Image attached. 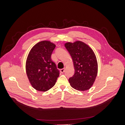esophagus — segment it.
I'll use <instances>...</instances> for the list:
<instances>
[{
	"mask_svg": "<svg viewBox=\"0 0 125 125\" xmlns=\"http://www.w3.org/2000/svg\"><path fill=\"white\" fill-rule=\"evenodd\" d=\"M64 71H65V68H62V69H60V72L61 73H63Z\"/></svg>",
	"mask_w": 125,
	"mask_h": 125,
	"instance_id": "esophagus-1",
	"label": "esophagus"
}]
</instances>
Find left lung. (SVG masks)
Listing matches in <instances>:
<instances>
[{"mask_svg": "<svg viewBox=\"0 0 125 125\" xmlns=\"http://www.w3.org/2000/svg\"><path fill=\"white\" fill-rule=\"evenodd\" d=\"M65 47L73 59L75 70L74 75L69 78L70 86L78 91L89 90L97 75L98 64L94 52L80 41L67 42Z\"/></svg>", "mask_w": 125, "mask_h": 125, "instance_id": "8db88e82", "label": "left lung"}]
</instances>
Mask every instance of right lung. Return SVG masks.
I'll use <instances>...</instances> for the list:
<instances>
[{
	"label": "right lung",
	"mask_w": 125,
	"mask_h": 125,
	"mask_svg": "<svg viewBox=\"0 0 125 125\" xmlns=\"http://www.w3.org/2000/svg\"><path fill=\"white\" fill-rule=\"evenodd\" d=\"M56 47L49 41L37 43L32 48L26 61V73L32 87L39 91H47L56 83L60 71L52 60Z\"/></svg>",
	"instance_id": "obj_1"
}]
</instances>
